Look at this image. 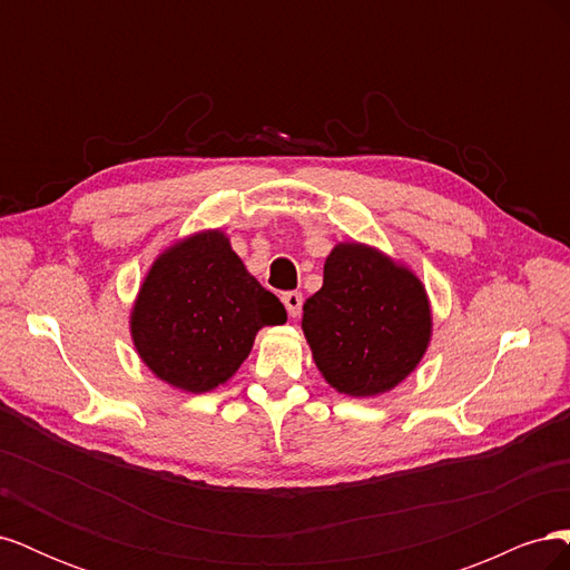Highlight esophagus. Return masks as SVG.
<instances>
[{
    "mask_svg": "<svg viewBox=\"0 0 570 570\" xmlns=\"http://www.w3.org/2000/svg\"><path fill=\"white\" fill-rule=\"evenodd\" d=\"M283 304H285V308H287L289 318H297V316L302 314V304H304L302 292H285V295H283Z\"/></svg>",
    "mask_w": 570,
    "mask_h": 570,
    "instance_id": "1",
    "label": "esophagus"
}]
</instances>
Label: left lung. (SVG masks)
<instances>
[{"label": "left lung", "mask_w": 570, "mask_h": 570, "mask_svg": "<svg viewBox=\"0 0 570 570\" xmlns=\"http://www.w3.org/2000/svg\"><path fill=\"white\" fill-rule=\"evenodd\" d=\"M302 331L325 383L350 396H377L409 377L433 337L425 285L381 249L340 243L323 287L304 304Z\"/></svg>", "instance_id": "obj_1"}]
</instances>
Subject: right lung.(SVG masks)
I'll return each mask as SVG.
<instances>
[{"label":"right lung","instance_id":"obj_1","mask_svg":"<svg viewBox=\"0 0 570 570\" xmlns=\"http://www.w3.org/2000/svg\"><path fill=\"white\" fill-rule=\"evenodd\" d=\"M287 321L223 230H199L166 247L130 308L142 364L170 387L204 394L228 383L264 325Z\"/></svg>","mask_w":570,"mask_h":570}]
</instances>
